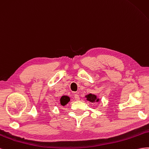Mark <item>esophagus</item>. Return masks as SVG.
<instances>
[{"mask_svg":"<svg viewBox=\"0 0 149 149\" xmlns=\"http://www.w3.org/2000/svg\"><path fill=\"white\" fill-rule=\"evenodd\" d=\"M74 98L76 100H79L80 99V97L79 95L77 94V93H75V94L74 95Z\"/></svg>","mask_w":149,"mask_h":149,"instance_id":"esophagus-1","label":"esophagus"}]
</instances>
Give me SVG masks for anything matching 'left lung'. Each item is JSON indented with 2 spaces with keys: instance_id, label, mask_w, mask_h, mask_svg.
I'll list each match as a JSON object with an SVG mask.
<instances>
[{
  "instance_id": "left-lung-1",
  "label": "left lung",
  "mask_w": 149,
  "mask_h": 149,
  "mask_svg": "<svg viewBox=\"0 0 149 149\" xmlns=\"http://www.w3.org/2000/svg\"><path fill=\"white\" fill-rule=\"evenodd\" d=\"M86 97L87 98V100L90 101L91 102H99V99H97L96 95L92 94V93H89V94H88L86 96Z\"/></svg>"
}]
</instances>
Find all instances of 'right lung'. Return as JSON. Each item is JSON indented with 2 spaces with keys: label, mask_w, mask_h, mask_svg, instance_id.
<instances>
[{
  "label": "right lung",
  "mask_w": 149,
  "mask_h": 149,
  "mask_svg": "<svg viewBox=\"0 0 149 149\" xmlns=\"http://www.w3.org/2000/svg\"><path fill=\"white\" fill-rule=\"evenodd\" d=\"M61 104L63 106L65 105L70 101V98L68 96H62L61 98Z\"/></svg>",
  "instance_id": "1"
}]
</instances>
